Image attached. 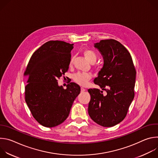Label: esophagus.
<instances>
[{
	"instance_id": "esophagus-1",
	"label": "esophagus",
	"mask_w": 158,
	"mask_h": 158,
	"mask_svg": "<svg viewBox=\"0 0 158 158\" xmlns=\"http://www.w3.org/2000/svg\"><path fill=\"white\" fill-rule=\"evenodd\" d=\"M81 91L82 93L85 91V89H84V88H83V87H81Z\"/></svg>"
}]
</instances>
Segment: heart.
<instances>
[{
    "instance_id": "heart-1",
    "label": "heart",
    "mask_w": 158,
    "mask_h": 158,
    "mask_svg": "<svg viewBox=\"0 0 158 158\" xmlns=\"http://www.w3.org/2000/svg\"><path fill=\"white\" fill-rule=\"evenodd\" d=\"M82 54L85 59L90 63L94 64L96 62L97 60V55L94 51L89 49H85L83 51ZM73 59H71L69 62L70 65L73 64ZM91 77L92 76L91 74L77 73L73 76V80L79 85L84 86L87 84L88 81L91 79Z\"/></svg>"
}]
</instances>
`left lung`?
Here are the masks:
<instances>
[{
	"instance_id": "1",
	"label": "left lung",
	"mask_w": 158,
	"mask_h": 158,
	"mask_svg": "<svg viewBox=\"0 0 158 158\" xmlns=\"http://www.w3.org/2000/svg\"><path fill=\"white\" fill-rule=\"evenodd\" d=\"M104 59L102 68L94 82L101 88L89 89L88 113L97 124L112 127L126 117L134 97L136 71L130 53L119 42L101 40L94 44ZM103 90L106 93L103 95Z\"/></svg>"
}]
</instances>
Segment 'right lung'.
<instances>
[{
    "label": "right lung",
    "mask_w": 158,
    "mask_h": 158,
    "mask_svg": "<svg viewBox=\"0 0 158 158\" xmlns=\"http://www.w3.org/2000/svg\"><path fill=\"white\" fill-rule=\"evenodd\" d=\"M73 44L50 40L31 56L24 76L27 77L25 99L35 119L43 126L52 127L68 117L81 88L74 82L64 89L57 79L69 69Z\"/></svg>",
    "instance_id": "obj_1"
}]
</instances>
